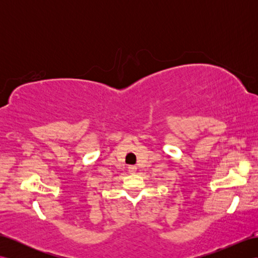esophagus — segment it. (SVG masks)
Wrapping results in <instances>:
<instances>
[{"label":"esophagus","instance_id":"esophagus-1","mask_svg":"<svg viewBox=\"0 0 258 258\" xmlns=\"http://www.w3.org/2000/svg\"><path fill=\"white\" fill-rule=\"evenodd\" d=\"M135 171H136V167L135 166H133V165L128 166V172L130 173H135Z\"/></svg>","mask_w":258,"mask_h":258}]
</instances>
